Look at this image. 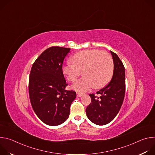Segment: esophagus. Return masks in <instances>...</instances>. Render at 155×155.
I'll use <instances>...</instances> for the list:
<instances>
[{"label":"esophagus","instance_id":"34e87169","mask_svg":"<svg viewBox=\"0 0 155 155\" xmlns=\"http://www.w3.org/2000/svg\"><path fill=\"white\" fill-rule=\"evenodd\" d=\"M82 96H83V94H81V93H77V97H81Z\"/></svg>","mask_w":155,"mask_h":155}]
</instances>
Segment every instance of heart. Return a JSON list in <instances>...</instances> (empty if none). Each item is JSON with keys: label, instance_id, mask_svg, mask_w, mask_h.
<instances>
[{"label": "heart", "instance_id": "1", "mask_svg": "<svg viewBox=\"0 0 155 155\" xmlns=\"http://www.w3.org/2000/svg\"><path fill=\"white\" fill-rule=\"evenodd\" d=\"M72 61L73 63H65L62 71L69 81H75L83 72L84 77L72 86L77 92H86L93 86L99 89L105 86L113 75L114 63L107 52L97 49L83 50L75 53Z\"/></svg>", "mask_w": 155, "mask_h": 155}]
</instances>
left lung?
I'll return each instance as SVG.
<instances>
[{
  "mask_svg": "<svg viewBox=\"0 0 155 155\" xmlns=\"http://www.w3.org/2000/svg\"><path fill=\"white\" fill-rule=\"evenodd\" d=\"M112 54L114 70L110 83L96 93L100 96L91 97V104L86 107V116L91 122L97 125H105L111 122L119 112L125 94V69L118 55Z\"/></svg>",
  "mask_w": 155,
  "mask_h": 155,
  "instance_id": "left-lung-1",
  "label": "left lung"
}]
</instances>
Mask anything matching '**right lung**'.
<instances>
[{
  "instance_id": "add662e5",
  "label": "right lung",
  "mask_w": 155,
  "mask_h": 155,
  "mask_svg": "<svg viewBox=\"0 0 155 155\" xmlns=\"http://www.w3.org/2000/svg\"><path fill=\"white\" fill-rule=\"evenodd\" d=\"M70 48L52 47L44 51L33 64L29 80V94L34 112L45 124L55 126L68 120L76 93L65 90L68 83L62 71Z\"/></svg>"
}]
</instances>
